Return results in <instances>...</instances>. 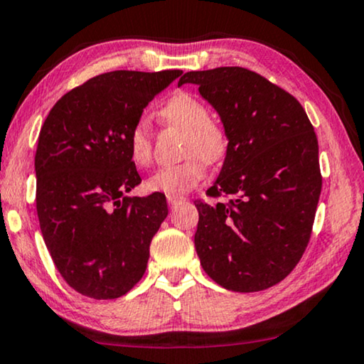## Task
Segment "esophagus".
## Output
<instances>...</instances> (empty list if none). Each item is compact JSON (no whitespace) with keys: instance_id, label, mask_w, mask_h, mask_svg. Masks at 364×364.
<instances>
[{"instance_id":"1","label":"esophagus","mask_w":364,"mask_h":364,"mask_svg":"<svg viewBox=\"0 0 364 364\" xmlns=\"http://www.w3.org/2000/svg\"><path fill=\"white\" fill-rule=\"evenodd\" d=\"M166 199H168V204H170V208H175L176 204H180V203L184 201L183 196H173V194H168Z\"/></svg>"}]
</instances>
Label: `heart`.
I'll return each mask as SVG.
<instances>
[{
	"label": "heart",
	"instance_id": "b5f03b06",
	"mask_svg": "<svg viewBox=\"0 0 364 364\" xmlns=\"http://www.w3.org/2000/svg\"><path fill=\"white\" fill-rule=\"evenodd\" d=\"M161 120L184 132L181 153L184 160L175 165L161 166L148 178L150 191L165 194H183L206 176L208 163L223 160L228 150L226 133L209 120L206 105L188 92H176L160 110ZM129 153L138 166H148L151 161V130L145 119L136 120L129 133Z\"/></svg>",
	"mask_w": 364,
	"mask_h": 364
}]
</instances>
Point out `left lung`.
Masks as SVG:
<instances>
[{
  "label": "left lung",
  "mask_w": 364,
  "mask_h": 364,
  "mask_svg": "<svg viewBox=\"0 0 364 364\" xmlns=\"http://www.w3.org/2000/svg\"><path fill=\"white\" fill-rule=\"evenodd\" d=\"M223 122L228 150L209 196L196 204L194 247L209 277L249 294L289 275L309 244L321 191L318 140L295 97L244 68L186 73Z\"/></svg>",
  "instance_id": "obj_1"
}]
</instances>
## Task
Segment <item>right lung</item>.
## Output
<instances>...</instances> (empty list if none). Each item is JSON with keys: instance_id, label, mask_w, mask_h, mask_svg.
<instances>
[{"instance_id": "obj_1", "label": "right lung", "mask_w": 364, "mask_h": 364, "mask_svg": "<svg viewBox=\"0 0 364 364\" xmlns=\"http://www.w3.org/2000/svg\"><path fill=\"white\" fill-rule=\"evenodd\" d=\"M181 70H114L55 102L36 151V208L46 247L74 290L119 299L146 270L150 242L168 216L165 194L130 198L141 183L129 133Z\"/></svg>"}]
</instances>
